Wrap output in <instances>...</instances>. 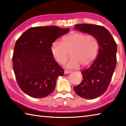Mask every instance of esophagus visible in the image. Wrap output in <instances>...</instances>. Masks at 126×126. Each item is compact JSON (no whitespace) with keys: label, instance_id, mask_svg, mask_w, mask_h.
Segmentation results:
<instances>
[{"label":"esophagus","instance_id":"esophagus-1","mask_svg":"<svg viewBox=\"0 0 126 126\" xmlns=\"http://www.w3.org/2000/svg\"><path fill=\"white\" fill-rule=\"evenodd\" d=\"M64 73L65 74H70L71 73V71H69V70H64Z\"/></svg>","mask_w":126,"mask_h":126}]
</instances>
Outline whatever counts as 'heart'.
I'll list each match as a JSON object with an SVG mask.
<instances>
[{
  "label": "heart",
  "mask_w": 126,
  "mask_h": 126,
  "mask_svg": "<svg viewBox=\"0 0 126 126\" xmlns=\"http://www.w3.org/2000/svg\"><path fill=\"white\" fill-rule=\"evenodd\" d=\"M51 51L56 61L63 64L70 57L66 67L77 69L81 65L85 68L90 65L97 57L99 43L96 37L80 32H73L63 37L61 42L56 41L51 47Z\"/></svg>",
  "instance_id": "heart-1"
}]
</instances>
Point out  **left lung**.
<instances>
[{
	"mask_svg": "<svg viewBox=\"0 0 126 126\" xmlns=\"http://www.w3.org/2000/svg\"><path fill=\"white\" fill-rule=\"evenodd\" d=\"M75 28L95 36L99 43L98 57L89 68L81 71L82 82L74 87L80 97L92 100L107 90L116 65L117 45L111 33L102 26L80 24Z\"/></svg>",
	"mask_w": 126,
	"mask_h": 126,
	"instance_id": "8db88e82",
	"label": "left lung"
}]
</instances>
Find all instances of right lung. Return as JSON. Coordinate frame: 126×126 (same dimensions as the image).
Instances as JSON below:
<instances>
[{
    "mask_svg": "<svg viewBox=\"0 0 126 126\" xmlns=\"http://www.w3.org/2000/svg\"><path fill=\"white\" fill-rule=\"evenodd\" d=\"M56 26H37L25 31L16 42L13 69L19 87L33 98H43L55 90L64 70L56 62L50 47L69 31Z\"/></svg>",
    "mask_w": 126,
    "mask_h": 126,
    "instance_id": "right-lung-1",
    "label": "right lung"
}]
</instances>
